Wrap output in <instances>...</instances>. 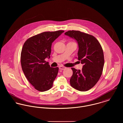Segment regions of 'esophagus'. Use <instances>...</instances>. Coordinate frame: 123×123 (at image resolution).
<instances>
[{"mask_svg":"<svg viewBox=\"0 0 123 123\" xmlns=\"http://www.w3.org/2000/svg\"><path fill=\"white\" fill-rule=\"evenodd\" d=\"M66 69V67H65L62 66H59V69H60V70H64V69Z\"/></svg>","mask_w":123,"mask_h":123,"instance_id":"obj_1","label":"esophagus"}]
</instances>
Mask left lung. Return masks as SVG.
Wrapping results in <instances>:
<instances>
[{"instance_id":"8db88e82","label":"left lung","mask_w":123,"mask_h":123,"mask_svg":"<svg viewBox=\"0 0 123 123\" xmlns=\"http://www.w3.org/2000/svg\"><path fill=\"white\" fill-rule=\"evenodd\" d=\"M64 34L77 41L78 59L84 65L82 70L71 68L73 74L70 85L80 91L88 90L98 82L103 72L104 57L102 48L93 35L75 30H69Z\"/></svg>"}]
</instances>
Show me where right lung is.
Instances as JSON below:
<instances>
[{"label":"right lung","instance_id":"add662e5","mask_svg":"<svg viewBox=\"0 0 123 123\" xmlns=\"http://www.w3.org/2000/svg\"><path fill=\"white\" fill-rule=\"evenodd\" d=\"M64 32H44L28 38L23 45L21 53L22 70L29 82L39 91L53 87L59 68L51 67L45 59L50 58L53 42Z\"/></svg>","mask_w":123,"mask_h":123}]
</instances>
